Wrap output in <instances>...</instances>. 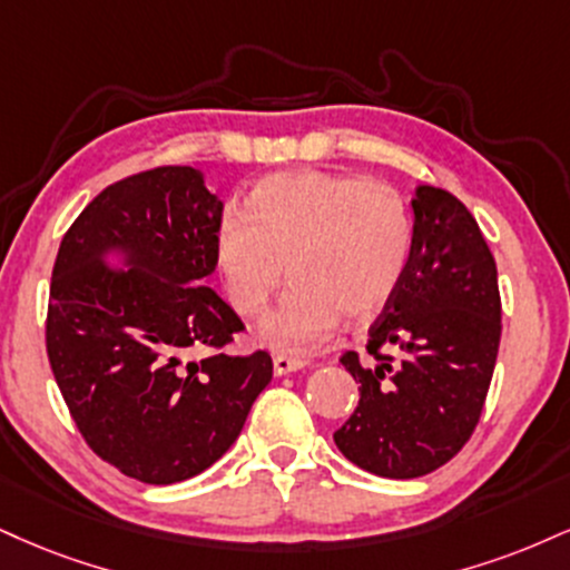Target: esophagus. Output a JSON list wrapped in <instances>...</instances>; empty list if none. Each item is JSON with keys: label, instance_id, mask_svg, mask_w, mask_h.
I'll return each mask as SVG.
<instances>
[{"label": "esophagus", "instance_id": "obj_1", "mask_svg": "<svg viewBox=\"0 0 570 570\" xmlns=\"http://www.w3.org/2000/svg\"><path fill=\"white\" fill-rule=\"evenodd\" d=\"M305 366H307L305 358H294V355H273V374L276 376L299 372V368Z\"/></svg>", "mask_w": 570, "mask_h": 570}]
</instances>
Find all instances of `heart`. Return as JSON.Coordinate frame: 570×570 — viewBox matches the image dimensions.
Wrapping results in <instances>:
<instances>
[{"instance_id":"obj_1","label":"heart","mask_w":570,"mask_h":570,"mask_svg":"<svg viewBox=\"0 0 570 570\" xmlns=\"http://www.w3.org/2000/svg\"><path fill=\"white\" fill-rule=\"evenodd\" d=\"M411 255L401 196L361 177L303 169L259 180L246 215L228 212L215 233V263L233 311H265L281 278H292L259 340L297 353L326 340L345 315L353 324L385 311Z\"/></svg>"}]
</instances>
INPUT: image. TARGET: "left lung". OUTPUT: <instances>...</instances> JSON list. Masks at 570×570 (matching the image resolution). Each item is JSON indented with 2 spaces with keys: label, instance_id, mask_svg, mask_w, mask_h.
I'll list each match as a JSON object with an SVG mask.
<instances>
[{
  "label": "left lung",
  "instance_id": "obj_1",
  "mask_svg": "<svg viewBox=\"0 0 570 570\" xmlns=\"http://www.w3.org/2000/svg\"><path fill=\"white\" fill-rule=\"evenodd\" d=\"M411 209L409 265L368 328V358H340L361 401L334 433L353 464L395 481L428 475L470 441L502 337L497 263L475 217L433 185L416 188Z\"/></svg>",
  "mask_w": 570,
  "mask_h": 570
}]
</instances>
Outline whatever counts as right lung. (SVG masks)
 Instances as JSON below:
<instances>
[{"mask_svg":"<svg viewBox=\"0 0 570 570\" xmlns=\"http://www.w3.org/2000/svg\"><path fill=\"white\" fill-rule=\"evenodd\" d=\"M219 219L198 169L156 167L95 196L55 257V382L89 449L135 481L169 485L212 468L273 376L265 351L223 353L244 324L202 286ZM198 346L216 353L190 362Z\"/></svg>","mask_w":570,"mask_h":570,"instance_id":"right-lung-1","label":"right lung"}]
</instances>
